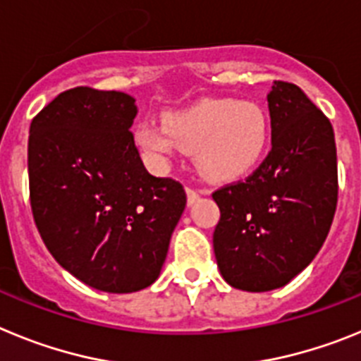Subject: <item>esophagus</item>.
I'll return each mask as SVG.
<instances>
[{
	"mask_svg": "<svg viewBox=\"0 0 361 361\" xmlns=\"http://www.w3.org/2000/svg\"><path fill=\"white\" fill-rule=\"evenodd\" d=\"M186 197H188V206H193V204L200 199V191L193 190V188H186Z\"/></svg>",
	"mask_w": 361,
	"mask_h": 361,
	"instance_id": "1",
	"label": "esophagus"
}]
</instances>
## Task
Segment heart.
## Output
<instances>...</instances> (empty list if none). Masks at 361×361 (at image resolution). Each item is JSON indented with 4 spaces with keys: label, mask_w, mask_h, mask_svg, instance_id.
<instances>
[{
    "label": "heart",
    "mask_w": 361,
    "mask_h": 361,
    "mask_svg": "<svg viewBox=\"0 0 361 361\" xmlns=\"http://www.w3.org/2000/svg\"><path fill=\"white\" fill-rule=\"evenodd\" d=\"M162 128L139 124L133 142L148 161L164 164L175 148L193 153L209 180H233L262 161L271 142L269 111L257 101L206 97L162 116Z\"/></svg>",
    "instance_id": "1"
}]
</instances>
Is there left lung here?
<instances>
[{
	"instance_id": "left-lung-1",
	"label": "left lung",
	"mask_w": 361,
	"mask_h": 361,
	"mask_svg": "<svg viewBox=\"0 0 361 361\" xmlns=\"http://www.w3.org/2000/svg\"><path fill=\"white\" fill-rule=\"evenodd\" d=\"M267 103L269 155L244 183L213 193L216 266L229 286L251 293L283 288L312 262L338 200L329 119L291 82H273Z\"/></svg>"
}]
</instances>
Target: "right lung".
<instances>
[{
    "mask_svg": "<svg viewBox=\"0 0 361 361\" xmlns=\"http://www.w3.org/2000/svg\"><path fill=\"white\" fill-rule=\"evenodd\" d=\"M135 99L78 86L34 117V220L57 264L90 288L133 293L159 279L184 188L148 173L130 132Z\"/></svg>",
    "mask_w": 361,
    "mask_h": 361,
    "instance_id": "1",
    "label": "right lung"
}]
</instances>
